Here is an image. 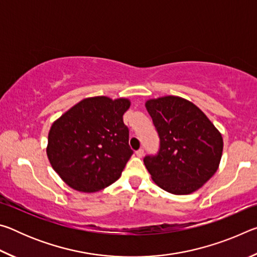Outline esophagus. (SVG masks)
I'll return each instance as SVG.
<instances>
[{
	"instance_id": "34e87169",
	"label": "esophagus",
	"mask_w": 257,
	"mask_h": 257,
	"mask_svg": "<svg viewBox=\"0 0 257 257\" xmlns=\"http://www.w3.org/2000/svg\"><path fill=\"white\" fill-rule=\"evenodd\" d=\"M136 155L138 156V158H143V156H144V150L141 149V150L136 151Z\"/></svg>"
}]
</instances>
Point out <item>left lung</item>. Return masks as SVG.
I'll return each instance as SVG.
<instances>
[{
	"label": "left lung",
	"mask_w": 257,
	"mask_h": 257,
	"mask_svg": "<svg viewBox=\"0 0 257 257\" xmlns=\"http://www.w3.org/2000/svg\"><path fill=\"white\" fill-rule=\"evenodd\" d=\"M145 105L160 137L158 153L144 158L152 179L175 195L201 188L219 168L223 150L219 130L185 98L164 96Z\"/></svg>",
	"instance_id": "obj_1"
}]
</instances>
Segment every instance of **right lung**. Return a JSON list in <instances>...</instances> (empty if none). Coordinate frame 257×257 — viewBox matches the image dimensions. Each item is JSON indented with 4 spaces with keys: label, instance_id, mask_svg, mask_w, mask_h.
<instances>
[{
    "label": "right lung",
    "instance_id": "1",
    "mask_svg": "<svg viewBox=\"0 0 257 257\" xmlns=\"http://www.w3.org/2000/svg\"><path fill=\"white\" fill-rule=\"evenodd\" d=\"M129 106L127 98H85L52 124L47 156L71 188L94 193L119 179L134 153L122 119Z\"/></svg>",
    "mask_w": 257,
    "mask_h": 257
}]
</instances>
